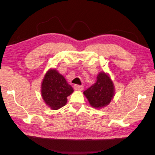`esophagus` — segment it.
<instances>
[{
    "label": "esophagus",
    "instance_id": "34e87169",
    "mask_svg": "<svg viewBox=\"0 0 155 155\" xmlns=\"http://www.w3.org/2000/svg\"><path fill=\"white\" fill-rule=\"evenodd\" d=\"M74 89H75V90H77V91H82L83 90V86L75 84V85H74Z\"/></svg>",
    "mask_w": 155,
    "mask_h": 155
}]
</instances>
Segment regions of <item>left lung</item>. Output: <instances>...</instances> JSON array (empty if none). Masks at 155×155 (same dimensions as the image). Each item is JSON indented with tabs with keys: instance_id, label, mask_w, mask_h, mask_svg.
<instances>
[{
	"instance_id": "8db88e82",
	"label": "left lung",
	"mask_w": 155,
	"mask_h": 155,
	"mask_svg": "<svg viewBox=\"0 0 155 155\" xmlns=\"http://www.w3.org/2000/svg\"><path fill=\"white\" fill-rule=\"evenodd\" d=\"M91 107L102 109L107 107L115 95V87L108 73L101 71L97 76L96 82L83 92Z\"/></svg>"
}]
</instances>
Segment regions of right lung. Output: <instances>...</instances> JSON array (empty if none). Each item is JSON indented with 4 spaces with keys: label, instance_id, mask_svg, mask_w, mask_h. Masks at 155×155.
I'll use <instances>...</instances> for the list:
<instances>
[{
    "label": "right lung",
    "instance_id": "obj_1",
    "mask_svg": "<svg viewBox=\"0 0 155 155\" xmlns=\"http://www.w3.org/2000/svg\"><path fill=\"white\" fill-rule=\"evenodd\" d=\"M73 89L65 78L55 68L46 72L41 84L43 100L52 110H58L66 104L67 97L73 92Z\"/></svg>",
    "mask_w": 155,
    "mask_h": 155
}]
</instances>
